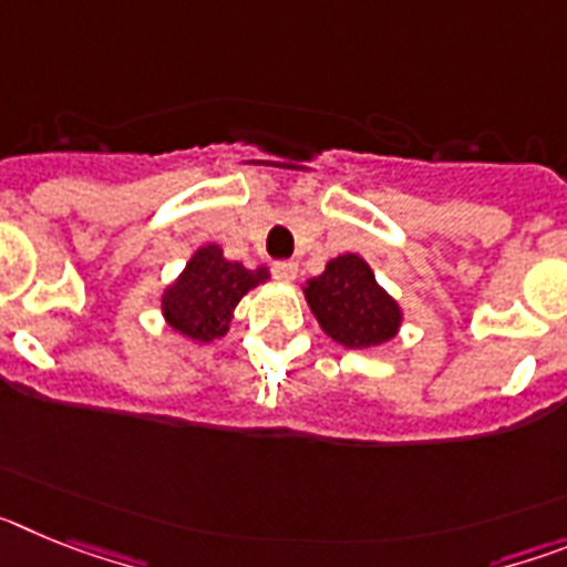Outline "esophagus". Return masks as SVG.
<instances>
[{
	"label": "esophagus",
	"instance_id": "34e87169",
	"mask_svg": "<svg viewBox=\"0 0 567 567\" xmlns=\"http://www.w3.org/2000/svg\"><path fill=\"white\" fill-rule=\"evenodd\" d=\"M272 275L280 284H292V280L298 278V264H292V260H275Z\"/></svg>",
	"mask_w": 567,
	"mask_h": 567
}]
</instances>
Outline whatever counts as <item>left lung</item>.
I'll use <instances>...</instances> for the list:
<instances>
[{
    "label": "left lung",
    "instance_id": "8db88e82",
    "mask_svg": "<svg viewBox=\"0 0 567 567\" xmlns=\"http://www.w3.org/2000/svg\"><path fill=\"white\" fill-rule=\"evenodd\" d=\"M300 289L320 329L346 349L389 343L403 327V307L380 287L372 267L354 252L327 260V269Z\"/></svg>",
    "mask_w": 567,
    "mask_h": 567
}]
</instances>
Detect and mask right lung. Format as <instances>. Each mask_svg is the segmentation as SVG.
I'll use <instances>...</instances> for the list:
<instances>
[{"instance_id": "add662e5", "label": "right lung", "mask_w": 567, "mask_h": 567, "mask_svg": "<svg viewBox=\"0 0 567 567\" xmlns=\"http://www.w3.org/2000/svg\"><path fill=\"white\" fill-rule=\"evenodd\" d=\"M267 280V267L247 269L238 260L224 258L218 244H204L162 292V315L178 334L209 343L229 332L240 298Z\"/></svg>"}]
</instances>
